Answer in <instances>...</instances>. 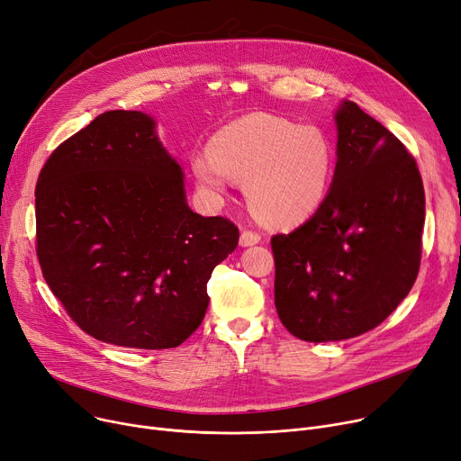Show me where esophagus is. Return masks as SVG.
I'll use <instances>...</instances> for the list:
<instances>
[{"label":"esophagus","instance_id":"obj_1","mask_svg":"<svg viewBox=\"0 0 461 461\" xmlns=\"http://www.w3.org/2000/svg\"><path fill=\"white\" fill-rule=\"evenodd\" d=\"M261 240V235L258 233V231H254V230H243L240 231V247H252V245H256V243H259Z\"/></svg>","mask_w":461,"mask_h":461}]
</instances>
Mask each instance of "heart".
Listing matches in <instances>:
<instances>
[{
  "mask_svg": "<svg viewBox=\"0 0 461 461\" xmlns=\"http://www.w3.org/2000/svg\"><path fill=\"white\" fill-rule=\"evenodd\" d=\"M192 172L216 196L226 192L230 179L245 183V198L258 221L287 228L304 222L323 203L332 148L318 127L249 113L211 138L209 153L192 158Z\"/></svg>",
  "mask_w": 461,
  "mask_h": 461,
  "instance_id": "b5f03b06",
  "label": "heart"
}]
</instances>
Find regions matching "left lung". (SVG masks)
<instances>
[{
    "label": "left lung",
    "mask_w": 461,
    "mask_h": 461,
    "mask_svg": "<svg viewBox=\"0 0 461 461\" xmlns=\"http://www.w3.org/2000/svg\"><path fill=\"white\" fill-rule=\"evenodd\" d=\"M338 160L310 221L271 237L275 304L304 342H336L383 323L413 287L422 256L424 186L415 157L346 101Z\"/></svg>",
    "instance_id": "1"
}]
</instances>
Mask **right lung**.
Returning <instances> with one entry per match:
<instances>
[{
  "instance_id": "add662e5",
  "label": "right lung",
  "mask_w": 461,
  "mask_h": 461,
  "mask_svg": "<svg viewBox=\"0 0 461 461\" xmlns=\"http://www.w3.org/2000/svg\"><path fill=\"white\" fill-rule=\"evenodd\" d=\"M37 258L68 318L101 342L181 346L209 304L212 269L239 243L185 198L149 115L112 110L59 143L35 190Z\"/></svg>"
}]
</instances>
